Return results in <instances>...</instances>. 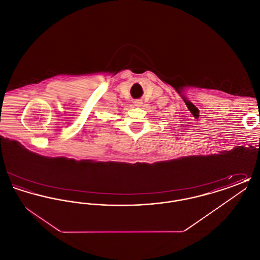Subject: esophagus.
<instances>
[{
	"instance_id": "obj_1",
	"label": "esophagus",
	"mask_w": 260,
	"mask_h": 260,
	"mask_svg": "<svg viewBox=\"0 0 260 260\" xmlns=\"http://www.w3.org/2000/svg\"><path fill=\"white\" fill-rule=\"evenodd\" d=\"M135 105L137 106V107H140L142 105V101L141 100H136L135 101Z\"/></svg>"
}]
</instances>
